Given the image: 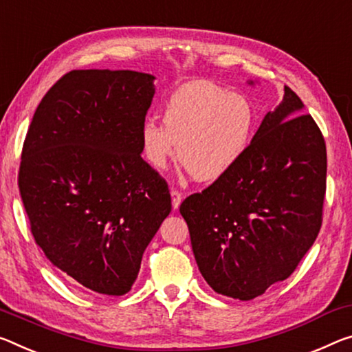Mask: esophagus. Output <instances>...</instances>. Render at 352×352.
<instances>
[{
	"mask_svg": "<svg viewBox=\"0 0 352 352\" xmlns=\"http://www.w3.org/2000/svg\"><path fill=\"white\" fill-rule=\"evenodd\" d=\"M170 199H172V208L178 210V206H180L182 200H183V194L180 191H177V189H172Z\"/></svg>",
	"mask_w": 352,
	"mask_h": 352,
	"instance_id": "esophagus-1",
	"label": "esophagus"
}]
</instances>
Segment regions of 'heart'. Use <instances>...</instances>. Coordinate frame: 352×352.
I'll return each instance as SVG.
<instances>
[{"mask_svg": "<svg viewBox=\"0 0 352 352\" xmlns=\"http://www.w3.org/2000/svg\"><path fill=\"white\" fill-rule=\"evenodd\" d=\"M163 124L141 126L150 166L166 169L180 148V163L199 182L219 180L235 169L254 136L255 109L248 97L213 81H192L166 102Z\"/></svg>", "mask_w": 352, "mask_h": 352, "instance_id": "obj_1", "label": "heart"}]
</instances>
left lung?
<instances>
[{"label":"left lung","mask_w":352,"mask_h":352,"mask_svg":"<svg viewBox=\"0 0 352 352\" xmlns=\"http://www.w3.org/2000/svg\"><path fill=\"white\" fill-rule=\"evenodd\" d=\"M302 111L285 86L235 169L180 205L200 274L216 293L260 296L292 276L315 243L327 156L320 128Z\"/></svg>","instance_id":"obj_1"}]
</instances>
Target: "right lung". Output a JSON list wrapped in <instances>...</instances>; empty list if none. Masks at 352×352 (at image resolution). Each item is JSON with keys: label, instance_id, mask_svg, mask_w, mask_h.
Segmentation results:
<instances>
[{"label": "right lung", "instance_id": "add662e5", "mask_svg": "<svg viewBox=\"0 0 352 352\" xmlns=\"http://www.w3.org/2000/svg\"><path fill=\"white\" fill-rule=\"evenodd\" d=\"M155 76L72 70L38 103L19 172L31 232L75 285L122 296L170 213L164 178L141 158Z\"/></svg>", "mask_w": 352, "mask_h": 352}]
</instances>
